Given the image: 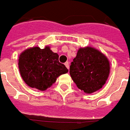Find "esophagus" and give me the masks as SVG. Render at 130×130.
I'll return each mask as SVG.
<instances>
[{
	"instance_id": "34e87169",
	"label": "esophagus",
	"mask_w": 130,
	"mask_h": 130,
	"mask_svg": "<svg viewBox=\"0 0 130 130\" xmlns=\"http://www.w3.org/2000/svg\"><path fill=\"white\" fill-rule=\"evenodd\" d=\"M64 64H65L66 67H67V68L69 69V62H66V63H64Z\"/></svg>"
}]
</instances>
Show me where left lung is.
<instances>
[{
  "instance_id": "1",
  "label": "left lung",
  "mask_w": 130,
  "mask_h": 130,
  "mask_svg": "<svg viewBox=\"0 0 130 130\" xmlns=\"http://www.w3.org/2000/svg\"><path fill=\"white\" fill-rule=\"evenodd\" d=\"M69 73L79 89L91 94L102 88L107 81L110 62L96 49L91 47L80 48L71 63Z\"/></svg>"
}]
</instances>
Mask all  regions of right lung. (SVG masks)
<instances>
[{
	"label": "right lung",
	"instance_id": "right-lung-1",
	"mask_svg": "<svg viewBox=\"0 0 130 130\" xmlns=\"http://www.w3.org/2000/svg\"><path fill=\"white\" fill-rule=\"evenodd\" d=\"M58 57L48 46L44 49L34 47L23 51L19 57L18 67L24 82L40 91L50 87L58 77L68 72Z\"/></svg>",
	"mask_w": 130,
	"mask_h": 130
}]
</instances>
